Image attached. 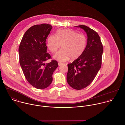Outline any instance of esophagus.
Masks as SVG:
<instances>
[{
	"mask_svg": "<svg viewBox=\"0 0 125 125\" xmlns=\"http://www.w3.org/2000/svg\"><path fill=\"white\" fill-rule=\"evenodd\" d=\"M62 64H63L62 63H61V62H59V63H58V65H59V66H61V65H62Z\"/></svg>",
	"mask_w": 125,
	"mask_h": 125,
	"instance_id": "34e87169",
	"label": "esophagus"
}]
</instances>
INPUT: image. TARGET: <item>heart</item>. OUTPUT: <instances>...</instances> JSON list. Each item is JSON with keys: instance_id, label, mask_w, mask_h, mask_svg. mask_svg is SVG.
<instances>
[{"instance_id": "1", "label": "heart", "mask_w": 125, "mask_h": 125, "mask_svg": "<svg viewBox=\"0 0 125 125\" xmlns=\"http://www.w3.org/2000/svg\"><path fill=\"white\" fill-rule=\"evenodd\" d=\"M87 43L85 35L70 30H58L55 36L49 35L46 39V46L49 50L55 53L61 45L62 49L54 55V58L60 62H64L71 58H79L84 52Z\"/></svg>"}]
</instances>
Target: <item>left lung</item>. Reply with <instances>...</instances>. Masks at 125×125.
Masks as SVG:
<instances>
[{
    "mask_svg": "<svg viewBox=\"0 0 125 125\" xmlns=\"http://www.w3.org/2000/svg\"><path fill=\"white\" fill-rule=\"evenodd\" d=\"M76 27L86 32L87 42L83 54L68 64L67 81L71 87L80 90L92 83L100 70L103 47L99 35L95 31L84 25Z\"/></svg>",
    "mask_w": 125,
    "mask_h": 125,
    "instance_id": "left-lung-1",
    "label": "left lung"
}]
</instances>
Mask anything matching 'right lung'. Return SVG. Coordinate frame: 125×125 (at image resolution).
I'll return each instance as SVG.
<instances>
[{"label":"right lung","instance_id":"right-lung-1","mask_svg":"<svg viewBox=\"0 0 125 125\" xmlns=\"http://www.w3.org/2000/svg\"><path fill=\"white\" fill-rule=\"evenodd\" d=\"M52 29L47 24L35 25L25 33L19 47V62L27 81L38 89H44L52 82V74L58 66L57 61L44 62L51 57L45 42Z\"/></svg>","mask_w":125,"mask_h":125}]
</instances>
